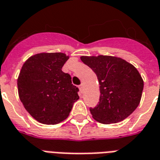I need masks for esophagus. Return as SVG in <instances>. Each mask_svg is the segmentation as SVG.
Segmentation results:
<instances>
[{
    "label": "esophagus",
    "mask_w": 160,
    "mask_h": 160,
    "mask_svg": "<svg viewBox=\"0 0 160 160\" xmlns=\"http://www.w3.org/2000/svg\"><path fill=\"white\" fill-rule=\"evenodd\" d=\"M79 88H80V91L82 92V91H84V84H81L80 85H79Z\"/></svg>",
    "instance_id": "34e87169"
}]
</instances>
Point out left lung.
<instances>
[{"mask_svg": "<svg viewBox=\"0 0 160 160\" xmlns=\"http://www.w3.org/2000/svg\"><path fill=\"white\" fill-rule=\"evenodd\" d=\"M80 59L96 73L100 85V102L91 108L92 118L101 123H117L138 107L143 80L138 69L115 56H81Z\"/></svg>", "mask_w": 160, "mask_h": 160, "instance_id": "8db88e82", "label": "left lung"}]
</instances>
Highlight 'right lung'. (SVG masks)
I'll return each mask as SVG.
<instances>
[{"label":"right lung","mask_w":160,"mask_h":160,"mask_svg":"<svg viewBox=\"0 0 160 160\" xmlns=\"http://www.w3.org/2000/svg\"><path fill=\"white\" fill-rule=\"evenodd\" d=\"M69 56L40 53L23 64L18 78V95L25 109L41 123L53 125L65 120L79 99V89L62 71Z\"/></svg>","instance_id":"right-lung-1"}]
</instances>
